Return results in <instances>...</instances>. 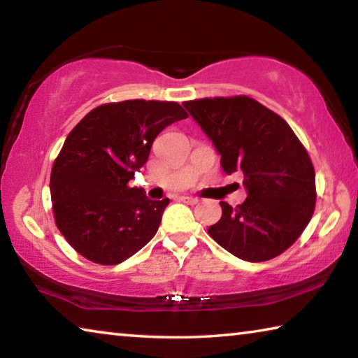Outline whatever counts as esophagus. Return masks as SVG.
I'll return each instance as SVG.
<instances>
[{
    "mask_svg": "<svg viewBox=\"0 0 358 358\" xmlns=\"http://www.w3.org/2000/svg\"><path fill=\"white\" fill-rule=\"evenodd\" d=\"M180 201H181V202H186V203H191V205L199 202L196 197H191V196H180Z\"/></svg>",
    "mask_w": 358,
    "mask_h": 358,
    "instance_id": "esophagus-1",
    "label": "esophagus"
}]
</instances>
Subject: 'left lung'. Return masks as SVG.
Wrapping results in <instances>:
<instances>
[{"mask_svg": "<svg viewBox=\"0 0 358 358\" xmlns=\"http://www.w3.org/2000/svg\"><path fill=\"white\" fill-rule=\"evenodd\" d=\"M183 106L221 155L226 173H243L246 201L208 227L224 250L264 262L292 246L316 207V173L306 148L280 115L248 96L203 98Z\"/></svg>", "mask_w": 358, "mask_h": 358, "instance_id": "obj_1", "label": "left lung"}]
</instances>
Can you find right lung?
Returning a JSON list of instances; mask_svg holds the SVG:
<instances>
[{
  "instance_id": "1",
  "label": "right lung",
  "mask_w": 358,
  "mask_h": 358,
  "mask_svg": "<svg viewBox=\"0 0 358 358\" xmlns=\"http://www.w3.org/2000/svg\"><path fill=\"white\" fill-rule=\"evenodd\" d=\"M187 118L178 102L131 99L93 108L66 137L50 175L52 208L85 259L117 265L155 237L169 199L150 201L129 180L159 132Z\"/></svg>"
}]
</instances>
